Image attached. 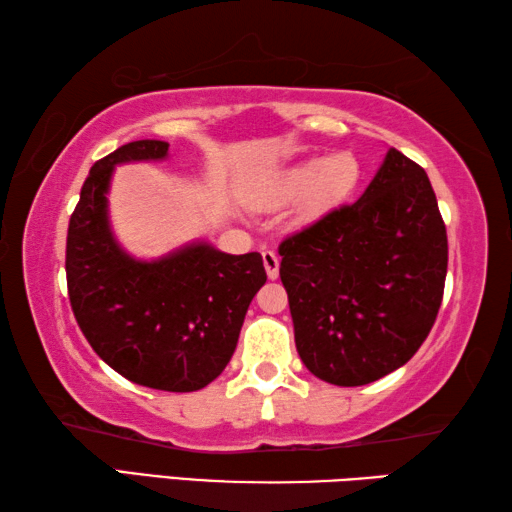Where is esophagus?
Instances as JSON below:
<instances>
[{
    "label": "esophagus",
    "instance_id": "34e87169",
    "mask_svg": "<svg viewBox=\"0 0 512 512\" xmlns=\"http://www.w3.org/2000/svg\"><path fill=\"white\" fill-rule=\"evenodd\" d=\"M262 259H264V268H266L268 280H277V275H280V259H277L273 250H264Z\"/></svg>",
    "mask_w": 512,
    "mask_h": 512
}]
</instances>
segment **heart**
Masks as SVG:
<instances>
[{"label":"heart","instance_id":"obj_1","mask_svg":"<svg viewBox=\"0 0 512 512\" xmlns=\"http://www.w3.org/2000/svg\"><path fill=\"white\" fill-rule=\"evenodd\" d=\"M361 164L350 151H334L325 158H307L277 173L262 194L266 205H287L302 198L307 216L323 214L345 201L359 185Z\"/></svg>","mask_w":512,"mask_h":512}]
</instances>
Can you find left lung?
I'll list each match as a JSON object with an SVG mask.
<instances>
[{
  "instance_id": "1",
  "label": "left lung",
  "mask_w": 512,
  "mask_h": 512,
  "mask_svg": "<svg viewBox=\"0 0 512 512\" xmlns=\"http://www.w3.org/2000/svg\"><path fill=\"white\" fill-rule=\"evenodd\" d=\"M280 255L298 354L327 384L377 381L431 332L447 232L427 171L397 149L359 201L284 239Z\"/></svg>"
}]
</instances>
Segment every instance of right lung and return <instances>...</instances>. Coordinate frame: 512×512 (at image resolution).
Listing matches in <instances>:
<instances>
[{
    "mask_svg": "<svg viewBox=\"0 0 512 512\" xmlns=\"http://www.w3.org/2000/svg\"><path fill=\"white\" fill-rule=\"evenodd\" d=\"M169 158L162 140H137L94 162L67 230V289L76 323L121 377L169 393L201 391L235 354L266 271L259 253L230 255L196 239L140 259L110 223L119 164Z\"/></svg>",
    "mask_w": 512,
    "mask_h": 512,
    "instance_id": "obj_1",
    "label": "right lung"
}]
</instances>
